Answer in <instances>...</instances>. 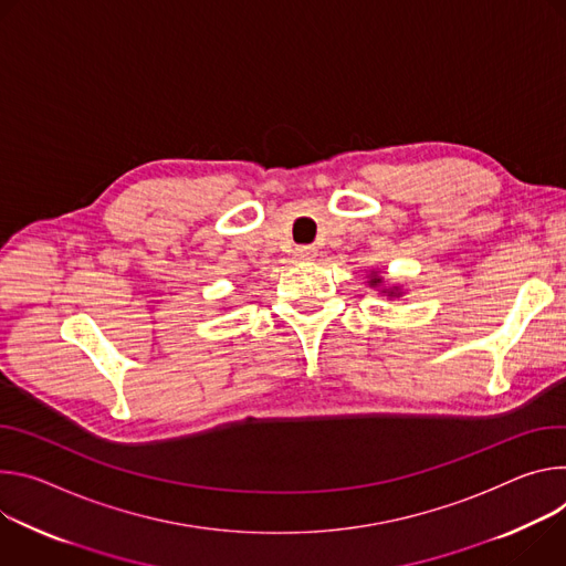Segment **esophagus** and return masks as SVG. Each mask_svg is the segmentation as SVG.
<instances>
[{
  "instance_id": "obj_1",
  "label": "esophagus",
  "mask_w": 566,
  "mask_h": 566,
  "mask_svg": "<svg viewBox=\"0 0 566 566\" xmlns=\"http://www.w3.org/2000/svg\"><path fill=\"white\" fill-rule=\"evenodd\" d=\"M294 256L301 259V261H312V259L317 256V247H312V244H298V247L294 249Z\"/></svg>"
}]
</instances>
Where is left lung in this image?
<instances>
[{"label":"left lung","mask_w":566,"mask_h":566,"mask_svg":"<svg viewBox=\"0 0 566 566\" xmlns=\"http://www.w3.org/2000/svg\"><path fill=\"white\" fill-rule=\"evenodd\" d=\"M378 283H382V279H378V276H373V279H370V285H378ZM389 294H391V296H394V294H396V292H394V290H391V292H389Z\"/></svg>","instance_id":"1"}]
</instances>
